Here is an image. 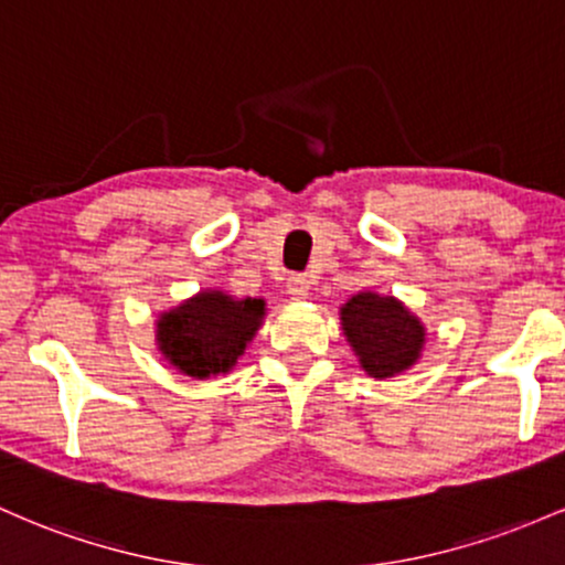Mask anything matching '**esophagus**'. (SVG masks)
I'll return each instance as SVG.
<instances>
[{"mask_svg":"<svg viewBox=\"0 0 565 565\" xmlns=\"http://www.w3.org/2000/svg\"><path fill=\"white\" fill-rule=\"evenodd\" d=\"M287 292L295 297V300H306L308 292H311V281H308L302 273H292V276L287 278Z\"/></svg>","mask_w":565,"mask_h":565,"instance_id":"obj_1","label":"esophagus"}]
</instances>
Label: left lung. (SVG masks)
Segmentation results:
<instances>
[{
  "label": "left lung",
  "mask_w": 565,
  "mask_h": 565,
  "mask_svg": "<svg viewBox=\"0 0 565 565\" xmlns=\"http://www.w3.org/2000/svg\"><path fill=\"white\" fill-rule=\"evenodd\" d=\"M340 327L359 367L377 381L411 370L426 345L424 321L396 297L370 289L340 306Z\"/></svg>",
  "instance_id": "1"
}]
</instances>
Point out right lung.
Wrapping results in <instances>:
<instances>
[{
  "label": "right lung",
  "mask_w": 565,
  "mask_h": 565,
  "mask_svg": "<svg viewBox=\"0 0 565 565\" xmlns=\"http://www.w3.org/2000/svg\"><path fill=\"white\" fill-rule=\"evenodd\" d=\"M263 297H233L222 289H201L154 321L158 353L182 375L206 381L225 375L244 356L263 327Z\"/></svg>",
  "instance_id": "1"
}]
</instances>
